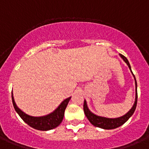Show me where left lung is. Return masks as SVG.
Returning a JSON list of instances; mask_svg holds the SVG:
<instances>
[{
  "label": "left lung",
  "instance_id": "left-lung-1",
  "mask_svg": "<svg viewBox=\"0 0 149 149\" xmlns=\"http://www.w3.org/2000/svg\"><path fill=\"white\" fill-rule=\"evenodd\" d=\"M119 56H120L122 59L126 63V65L129 67V70L131 71L132 74L134 76V83H135V100H134V103L133 104L132 107L130 109V110L128 112H126L125 115H123V116L118 117V118H106V117L100 116V115H95V113L92 112L89 109L88 106H87V101L84 100V112L85 114L86 117L87 118V119L89 120V121L93 125V126H96V127L101 128V129H116V128L119 127V126H122L123 123H126L128 120L129 119V118L132 116V115L134 114V111H135L136 107H137V81H136L135 76L133 74L132 71L131 66H130V64H129L128 59L125 57L124 56L122 55V54H119Z\"/></svg>",
  "mask_w": 149,
  "mask_h": 149
}]
</instances>
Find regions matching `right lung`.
<instances>
[{"instance_id": "right-lung-1", "label": "right lung", "mask_w": 149, "mask_h": 149, "mask_svg": "<svg viewBox=\"0 0 149 149\" xmlns=\"http://www.w3.org/2000/svg\"><path fill=\"white\" fill-rule=\"evenodd\" d=\"M70 98L71 97H69L62 101V103L59 104V107L55 110L48 115L38 117L31 116V115H28L26 112L22 111L17 106L15 99H14L13 93L12 91V104H13L14 108L17 113L23 119V121L27 123L29 126L37 129V130H40V131H48V130H51V129L59 126V124L62 123V120H63L65 110Z\"/></svg>"}]
</instances>
